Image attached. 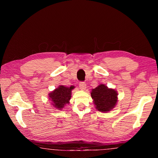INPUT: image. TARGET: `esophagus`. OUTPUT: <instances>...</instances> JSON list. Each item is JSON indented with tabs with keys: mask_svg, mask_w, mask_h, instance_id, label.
I'll return each mask as SVG.
<instances>
[{
	"mask_svg": "<svg viewBox=\"0 0 158 158\" xmlns=\"http://www.w3.org/2000/svg\"><path fill=\"white\" fill-rule=\"evenodd\" d=\"M79 87L80 88V89L82 90H84L85 88H86V84H85V82H80L79 84Z\"/></svg>",
	"mask_w": 158,
	"mask_h": 158,
	"instance_id": "esophagus-1",
	"label": "esophagus"
}]
</instances>
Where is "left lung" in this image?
<instances>
[{
    "instance_id": "8db88e82",
    "label": "left lung",
    "mask_w": 158,
    "mask_h": 158,
    "mask_svg": "<svg viewBox=\"0 0 158 158\" xmlns=\"http://www.w3.org/2000/svg\"><path fill=\"white\" fill-rule=\"evenodd\" d=\"M117 95L116 90L109 88L105 84H99L91 92L95 108L103 113H107L115 107L118 101Z\"/></svg>"
}]
</instances>
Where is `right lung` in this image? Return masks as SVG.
I'll return each instance as SVG.
<instances>
[{
  "mask_svg": "<svg viewBox=\"0 0 158 158\" xmlns=\"http://www.w3.org/2000/svg\"><path fill=\"white\" fill-rule=\"evenodd\" d=\"M74 86L71 85L70 87H66L64 85H59L52 92L49 94V99L52 101V106H53L57 109L62 110L64 106L69 103L71 98L72 90Z\"/></svg>",
  "mask_w": 158,
  "mask_h": 158,
  "instance_id": "1",
  "label": "right lung"
}]
</instances>
